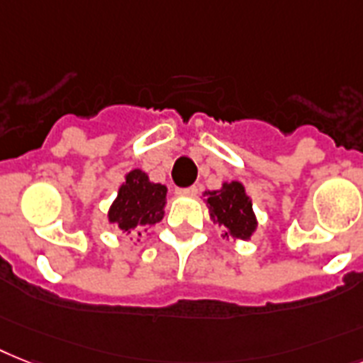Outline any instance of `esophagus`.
<instances>
[{"mask_svg": "<svg viewBox=\"0 0 363 363\" xmlns=\"http://www.w3.org/2000/svg\"><path fill=\"white\" fill-rule=\"evenodd\" d=\"M177 194H179V196H188V197H194V196H197V186L177 188Z\"/></svg>", "mask_w": 363, "mask_h": 363, "instance_id": "34e87169", "label": "esophagus"}]
</instances>
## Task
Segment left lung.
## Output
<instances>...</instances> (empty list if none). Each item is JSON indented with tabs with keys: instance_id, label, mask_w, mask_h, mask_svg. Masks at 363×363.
<instances>
[{
	"instance_id": "obj_1",
	"label": "left lung",
	"mask_w": 363,
	"mask_h": 363,
	"mask_svg": "<svg viewBox=\"0 0 363 363\" xmlns=\"http://www.w3.org/2000/svg\"><path fill=\"white\" fill-rule=\"evenodd\" d=\"M211 220L228 229L225 235L233 238L248 240L257 228V220L253 214L252 199L244 190L242 182H223L220 190L205 191Z\"/></svg>"
}]
</instances>
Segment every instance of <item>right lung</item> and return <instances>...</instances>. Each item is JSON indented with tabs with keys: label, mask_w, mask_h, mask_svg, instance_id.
<instances>
[{
	"label": "right lung",
	"mask_w": 363,
	"mask_h": 363,
	"mask_svg": "<svg viewBox=\"0 0 363 363\" xmlns=\"http://www.w3.org/2000/svg\"><path fill=\"white\" fill-rule=\"evenodd\" d=\"M167 188L149 181L145 172L132 169L126 173L115 201L111 203L108 220L121 231H134L141 235V229L151 228L164 218Z\"/></svg>",
	"instance_id": "1"
}]
</instances>
